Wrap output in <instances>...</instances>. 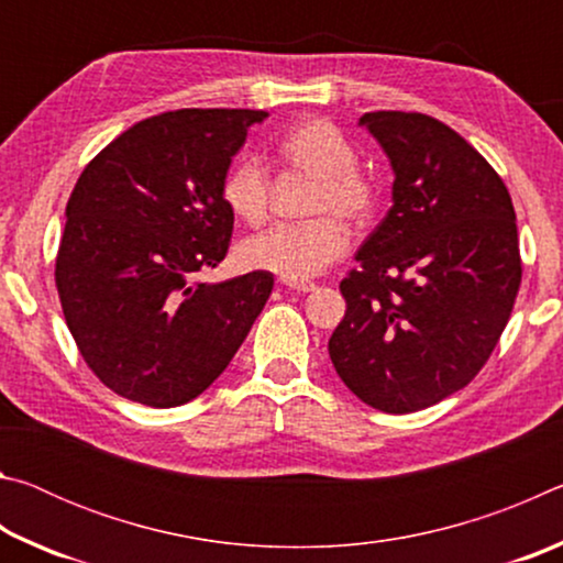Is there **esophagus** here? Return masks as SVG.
<instances>
[{
	"instance_id": "obj_1",
	"label": "esophagus",
	"mask_w": 563,
	"mask_h": 563,
	"mask_svg": "<svg viewBox=\"0 0 563 563\" xmlns=\"http://www.w3.org/2000/svg\"><path fill=\"white\" fill-rule=\"evenodd\" d=\"M283 285H285V288L295 290V292H312V290H316V283H312V280H288V278H283Z\"/></svg>"
}]
</instances>
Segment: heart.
Wrapping results in <instances>:
<instances>
[{
	"label": "heart",
	"mask_w": 563,
	"mask_h": 563,
	"mask_svg": "<svg viewBox=\"0 0 563 563\" xmlns=\"http://www.w3.org/2000/svg\"><path fill=\"white\" fill-rule=\"evenodd\" d=\"M275 156L292 174L310 176L302 213L312 218L247 238L238 247V258L245 268L305 280L345 255L350 233L341 221L355 228L373 221L383 201V184L375 170L357 164L355 144L330 119L295 123L280 136ZM221 198L238 221L263 225L273 198L268 170L261 161L241 158L228 168Z\"/></svg>",
	"instance_id": "1"
}]
</instances>
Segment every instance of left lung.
I'll return each instance as SVG.
<instances>
[{
	"label": "left lung",
	"instance_id": "obj_1",
	"mask_svg": "<svg viewBox=\"0 0 563 563\" xmlns=\"http://www.w3.org/2000/svg\"><path fill=\"white\" fill-rule=\"evenodd\" d=\"M395 168L393 208L340 283L338 375L389 415L432 407L487 365L521 285L517 213L497 170L417 111L360 119Z\"/></svg>",
	"mask_w": 563,
	"mask_h": 563
}]
</instances>
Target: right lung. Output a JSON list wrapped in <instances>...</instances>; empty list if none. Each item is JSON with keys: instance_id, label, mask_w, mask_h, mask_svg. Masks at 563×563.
I'll list each match as a JSON object with an SVG mask.
<instances>
[{"instance_id": "right-lung-1", "label": "right lung", "mask_w": 563, "mask_h": 563, "mask_svg": "<svg viewBox=\"0 0 563 563\" xmlns=\"http://www.w3.org/2000/svg\"><path fill=\"white\" fill-rule=\"evenodd\" d=\"M265 117L158 113L113 139L76 180L54 283L84 362L131 402L166 409L201 395L271 298L268 271L198 280L231 245L221 186L247 129Z\"/></svg>"}]
</instances>
